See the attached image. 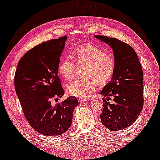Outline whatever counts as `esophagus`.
<instances>
[{"mask_svg": "<svg viewBox=\"0 0 160 160\" xmlns=\"http://www.w3.org/2000/svg\"><path fill=\"white\" fill-rule=\"evenodd\" d=\"M88 98H80V103H84L85 102V101H88Z\"/></svg>", "mask_w": 160, "mask_h": 160, "instance_id": "esophagus-1", "label": "esophagus"}]
</instances>
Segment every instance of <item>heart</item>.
<instances>
[{
    "instance_id": "b5f03b06",
    "label": "heart",
    "mask_w": 160,
    "mask_h": 160,
    "mask_svg": "<svg viewBox=\"0 0 160 160\" xmlns=\"http://www.w3.org/2000/svg\"><path fill=\"white\" fill-rule=\"evenodd\" d=\"M73 57L78 66L86 65L85 75L68 85V92L77 97L88 98L97 88L98 82H106L115 70V59L96 46L85 44L75 49ZM70 56L63 58L59 64V71L63 77L70 80L75 76L77 64Z\"/></svg>"
}]
</instances>
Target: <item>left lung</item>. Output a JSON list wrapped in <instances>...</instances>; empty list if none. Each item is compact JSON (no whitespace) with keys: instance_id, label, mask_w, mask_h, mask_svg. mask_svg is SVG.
Returning <instances> with one entry per match:
<instances>
[{"instance_id":"8db88e82","label":"left lung","mask_w":160,"mask_h":160,"mask_svg":"<svg viewBox=\"0 0 160 160\" xmlns=\"http://www.w3.org/2000/svg\"><path fill=\"white\" fill-rule=\"evenodd\" d=\"M94 37L112 48L116 63L112 80L100 92L104 96L101 121L110 131L124 129L134 122L143 108L141 65L137 54L128 44L115 38L96 35ZM110 97L114 101L112 104L109 102Z\"/></svg>"}]
</instances>
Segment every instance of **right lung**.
Returning <instances> with one entry per match:
<instances>
[{"mask_svg": "<svg viewBox=\"0 0 160 160\" xmlns=\"http://www.w3.org/2000/svg\"><path fill=\"white\" fill-rule=\"evenodd\" d=\"M67 37L42 42L20 59L14 75V88L23 112L33 128L45 136H59L71 127L75 97L57 104L64 94L58 75L61 54Z\"/></svg>", "mask_w": 160, "mask_h": 160, "instance_id": "right-lung-1", "label": "right lung"}]
</instances>
